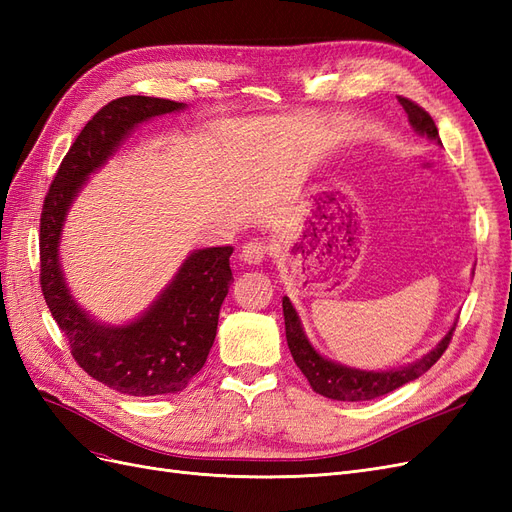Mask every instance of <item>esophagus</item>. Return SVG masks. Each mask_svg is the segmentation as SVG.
Returning <instances> with one entry per match:
<instances>
[{
    "label": "esophagus",
    "instance_id": "obj_1",
    "mask_svg": "<svg viewBox=\"0 0 512 512\" xmlns=\"http://www.w3.org/2000/svg\"><path fill=\"white\" fill-rule=\"evenodd\" d=\"M265 256H267V243L260 239L247 241L241 247V260H245L247 265H260V262L265 260Z\"/></svg>",
    "mask_w": 512,
    "mask_h": 512
}]
</instances>
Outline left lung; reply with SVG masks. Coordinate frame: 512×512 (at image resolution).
Returning <instances> with one entry per match:
<instances>
[{"mask_svg":"<svg viewBox=\"0 0 512 512\" xmlns=\"http://www.w3.org/2000/svg\"><path fill=\"white\" fill-rule=\"evenodd\" d=\"M397 100L401 106H404V111L408 113V121L414 128V132H418L421 136H427L429 141H436L438 145H442L436 123H433V119L429 117L425 108L414 104L408 98L399 96ZM282 307H284L286 339H288V348H290L294 363H297V367L303 371V376L307 378L309 384H312V389L316 393L329 397V399H335V401L376 399V397H382L386 393L399 389V386L416 380L418 376H423L425 371L444 354V350L448 348V342H451V337H453V331L457 327V320H455L453 327L448 329V333L438 342V346L431 348L427 354H423L421 359H416L414 363L401 365L395 369H378V371L356 369V367H348V365L327 359V356H322L312 346V342L307 339L297 309H294V305L290 303L288 297L282 299Z\"/></svg>","mask_w":512,"mask_h":512,"instance_id":"obj_1","label":"left lung"}]
</instances>
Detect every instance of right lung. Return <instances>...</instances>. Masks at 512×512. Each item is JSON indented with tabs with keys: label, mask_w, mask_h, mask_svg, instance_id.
I'll return each mask as SVG.
<instances>
[{
	"label": "right lung",
	"mask_w": 512,
	"mask_h": 512,
	"mask_svg": "<svg viewBox=\"0 0 512 512\" xmlns=\"http://www.w3.org/2000/svg\"><path fill=\"white\" fill-rule=\"evenodd\" d=\"M188 104L149 96L108 102L87 121L61 162L40 218V284L74 361L91 378L134 397L173 395L203 369L218 331L220 307L232 284V247H203L145 312L126 322H100L76 303L61 269L59 243L70 207L87 179L111 160L141 123L179 113Z\"/></svg>",
	"instance_id": "obj_1"
}]
</instances>
